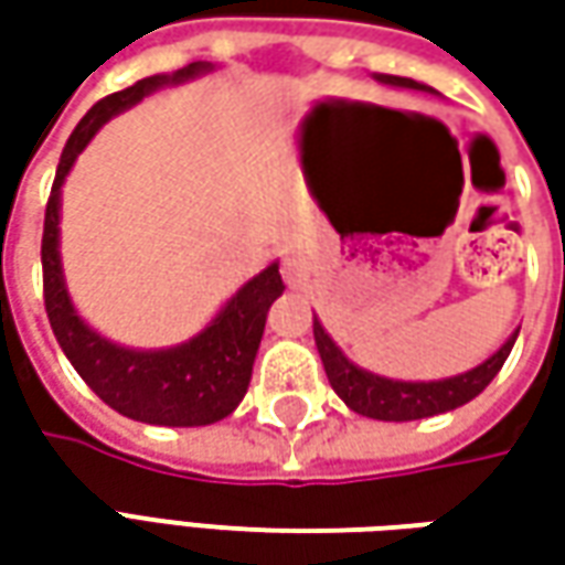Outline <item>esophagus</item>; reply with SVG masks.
I'll return each instance as SVG.
<instances>
[{"label":"esophagus","mask_w":565,"mask_h":565,"mask_svg":"<svg viewBox=\"0 0 565 565\" xmlns=\"http://www.w3.org/2000/svg\"><path fill=\"white\" fill-rule=\"evenodd\" d=\"M282 276H286L289 286H305V279H308V264H305V257H301L298 250L286 254V260H282Z\"/></svg>","instance_id":"esophagus-1"}]
</instances>
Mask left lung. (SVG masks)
I'll use <instances>...</instances> for the list:
<instances>
[{
  "label": "left lung",
  "instance_id": "8db88e82",
  "mask_svg": "<svg viewBox=\"0 0 565 565\" xmlns=\"http://www.w3.org/2000/svg\"><path fill=\"white\" fill-rule=\"evenodd\" d=\"M383 84H393V87H408V90H430L427 84H418L412 77H396V75H377ZM434 94V90H430ZM519 330L512 333L484 364L471 367L459 377L446 380H427V383H412V380H390L371 374L359 364L345 359L339 352V345L333 339L327 337V330L320 327V320L315 317V342L320 361H323V371L330 377V386L337 390V396L352 412H359L364 418H377V422H418V418H430V415H444L452 412L459 405L471 402L490 380L497 377V371L503 367V361L510 359L512 345H515Z\"/></svg>",
  "mask_w": 565,
  "mask_h": 565
}]
</instances>
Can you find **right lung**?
<instances>
[{
  "label": "right lung",
  "instance_id": "obj_1",
  "mask_svg": "<svg viewBox=\"0 0 565 565\" xmlns=\"http://www.w3.org/2000/svg\"><path fill=\"white\" fill-rule=\"evenodd\" d=\"M204 72H210V62H191L175 75L143 77L138 84L90 106V113L77 121L62 150L50 204H46V220H43V245H40L43 301L65 359L72 361V367L84 377V383L109 408H116L125 418L163 424V427H201V424L223 422L245 399L267 311L286 289L279 264H270L267 270L248 279L223 305V311L182 345L153 349V352L125 349L99 337L97 330H90L77 317L65 289L62 257H58V210H62L65 175L72 172L77 153L90 143L106 121L135 106L147 94H153L157 87L182 84Z\"/></svg>",
  "mask_w": 565,
  "mask_h": 565
}]
</instances>
